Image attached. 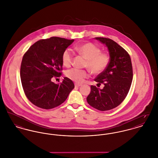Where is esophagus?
I'll list each match as a JSON object with an SVG mask.
<instances>
[{
	"label": "esophagus",
	"mask_w": 158,
	"mask_h": 158,
	"mask_svg": "<svg viewBox=\"0 0 158 158\" xmlns=\"http://www.w3.org/2000/svg\"><path fill=\"white\" fill-rule=\"evenodd\" d=\"M81 86V85H80V84H77V83L75 84V86L76 87H80V86Z\"/></svg>",
	"instance_id": "obj_1"
}]
</instances>
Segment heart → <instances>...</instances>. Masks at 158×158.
Masks as SVG:
<instances>
[{
  "mask_svg": "<svg viewBox=\"0 0 158 158\" xmlns=\"http://www.w3.org/2000/svg\"><path fill=\"white\" fill-rule=\"evenodd\" d=\"M74 50L86 60L85 67L94 74H99L107 68L110 63V56L107 53L101 52L100 48L90 42L76 46ZM73 54L69 49H66L62 54V62L64 66L68 67L72 64ZM66 77L77 83H83L89 76L87 70L73 68L66 73Z\"/></svg>",
  "mask_w": 158,
  "mask_h": 158,
  "instance_id": "1",
  "label": "heart"
}]
</instances>
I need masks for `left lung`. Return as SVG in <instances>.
<instances>
[{"label": "left lung", "instance_id": "left-lung-1", "mask_svg": "<svg viewBox=\"0 0 158 158\" xmlns=\"http://www.w3.org/2000/svg\"><path fill=\"white\" fill-rule=\"evenodd\" d=\"M95 39L107 47L110 60L105 71L94 80L100 85L103 84V89L90 86L87 101L94 108L106 111L118 106L127 95L133 79L132 64L128 52L114 40L104 37Z\"/></svg>", "mask_w": 158, "mask_h": 158}]
</instances>
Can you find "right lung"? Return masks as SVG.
<instances>
[{
	"label": "right lung",
	"instance_id": "1",
	"mask_svg": "<svg viewBox=\"0 0 158 158\" xmlns=\"http://www.w3.org/2000/svg\"><path fill=\"white\" fill-rule=\"evenodd\" d=\"M74 40L52 37L33 44L24 54L20 78L25 95L33 104L51 109L61 104L74 88L72 80L64 77L60 84L51 81L62 70V54Z\"/></svg>",
	"mask_w": 158,
	"mask_h": 158
}]
</instances>
